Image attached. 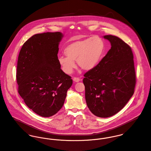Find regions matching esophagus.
I'll list each match as a JSON object with an SVG mask.
<instances>
[{
    "instance_id": "34e87169",
    "label": "esophagus",
    "mask_w": 151,
    "mask_h": 151,
    "mask_svg": "<svg viewBox=\"0 0 151 151\" xmlns=\"http://www.w3.org/2000/svg\"><path fill=\"white\" fill-rule=\"evenodd\" d=\"M73 80V81H74V82H76V83H78V82L80 81V80H81L79 78H77V77H74Z\"/></svg>"
}]
</instances>
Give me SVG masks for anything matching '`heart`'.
I'll return each mask as SVG.
<instances>
[{"label": "heart", "instance_id": "1", "mask_svg": "<svg viewBox=\"0 0 151 151\" xmlns=\"http://www.w3.org/2000/svg\"><path fill=\"white\" fill-rule=\"evenodd\" d=\"M105 52L104 41L97 37L77 40L65 47L64 53L67 56H60L58 62L62 70L71 74L76 67L75 61L84 70L95 68L101 60Z\"/></svg>", "mask_w": 151, "mask_h": 151}]
</instances>
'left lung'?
<instances>
[{
    "label": "left lung",
    "instance_id": "1",
    "mask_svg": "<svg viewBox=\"0 0 151 151\" xmlns=\"http://www.w3.org/2000/svg\"><path fill=\"white\" fill-rule=\"evenodd\" d=\"M111 44L105 56L84 74L88 108L96 116L109 117L121 110L134 92L135 72L131 47L120 38L103 37Z\"/></svg>",
    "mask_w": 151,
    "mask_h": 151
}]
</instances>
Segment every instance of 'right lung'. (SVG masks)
Instances as JSON below:
<instances>
[{
  "label": "right lung",
  "mask_w": 151,
  "mask_h": 151,
  "mask_svg": "<svg viewBox=\"0 0 151 151\" xmlns=\"http://www.w3.org/2000/svg\"><path fill=\"white\" fill-rule=\"evenodd\" d=\"M60 32L37 34L20 50L17 67L18 92L26 105L37 114L48 117L62 108L73 84L58 62Z\"/></svg>",
  "instance_id": "obj_1"
}]
</instances>
